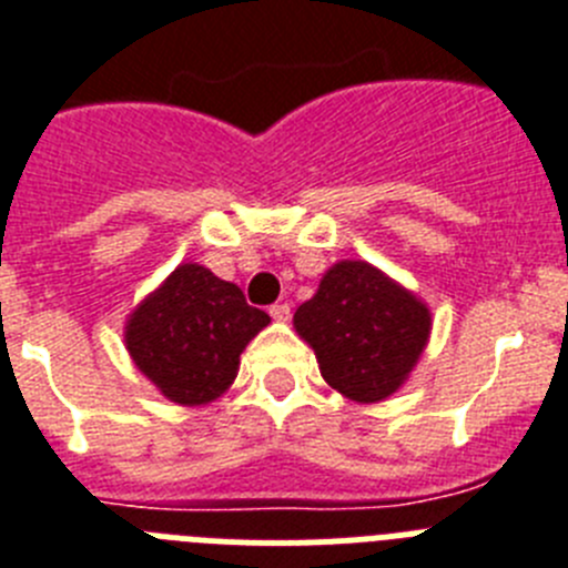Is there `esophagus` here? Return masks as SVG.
<instances>
[{
  "instance_id": "34e87169",
  "label": "esophagus",
  "mask_w": 568,
  "mask_h": 568,
  "mask_svg": "<svg viewBox=\"0 0 568 568\" xmlns=\"http://www.w3.org/2000/svg\"><path fill=\"white\" fill-rule=\"evenodd\" d=\"M268 314L274 320H277V323H288V320H291V305L288 303H274L268 308Z\"/></svg>"
}]
</instances>
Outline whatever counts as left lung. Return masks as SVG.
Listing matches in <instances>:
<instances>
[{
	"instance_id": "left-lung-1",
	"label": "left lung",
	"mask_w": 568,
	"mask_h": 568,
	"mask_svg": "<svg viewBox=\"0 0 568 568\" xmlns=\"http://www.w3.org/2000/svg\"><path fill=\"white\" fill-rule=\"evenodd\" d=\"M294 325L328 386L348 400L377 403L403 386L423 354L432 314L374 265L343 260L325 271Z\"/></svg>"
}]
</instances>
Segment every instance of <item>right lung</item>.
Masks as SVG:
<instances>
[{"instance_id": "add662e5", "label": "right lung", "mask_w": 568, "mask_h": 568, "mask_svg": "<svg viewBox=\"0 0 568 568\" xmlns=\"http://www.w3.org/2000/svg\"><path fill=\"white\" fill-rule=\"evenodd\" d=\"M268 323L234 283L185 263L131 314L125 345L168 400L202 406L234 383L240 354Z\"/></svg>"}]
</instances>
